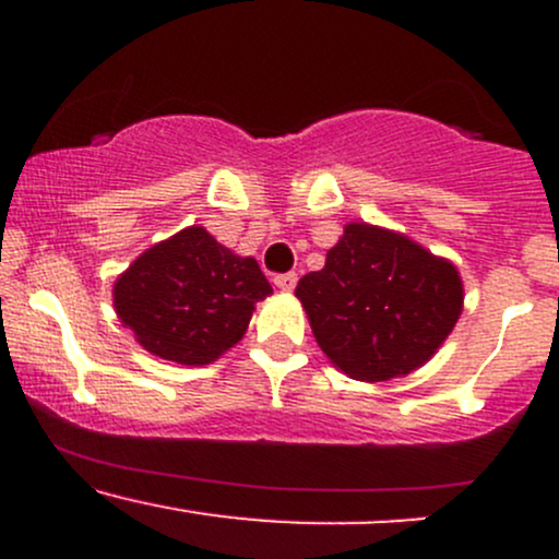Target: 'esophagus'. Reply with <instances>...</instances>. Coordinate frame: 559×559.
I'll return each mask as SVG.
<instances>
[{"instance_id":"34e87169","label":"esophagus","mask_w":559,"mask_h":559,"mask_svg":"<svg viewBox=\"0 0 559 559\" xmlns=\"http://www.w3.org/2000/svg\"><path fill=\"white\" fill-rule=\"evenodd\" d=\"M273 284L278 286L281 292H292V288L297 286V273H281V275H275Z\"/></svg>"}]
</instances>
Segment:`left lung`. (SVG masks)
<instances>
[{
  "instance_id": "8db88e82",
  "label": "left lung",
  "mask_w": 559,
  "mask_h": 559,
  "mask_svg": "<svg viewBox=\"0 0 559 559\" xmlns=\"http://www.w3.org/2000/svg\"><path fill=\"white\" fill-rule=\"evenodd\" d=\"M294 294L333 368L365 383L423 368L465 301L454 262L370 223H346L325 265L301 275Z\"/></svg>"
}]
</instances>
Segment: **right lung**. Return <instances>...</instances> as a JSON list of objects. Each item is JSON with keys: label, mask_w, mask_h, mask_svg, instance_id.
<instances>
[{"label": "right lung", "mask_w": 559, "mask_h": 559, "mask_svg": "<svg viewBox=\"0 0 559 559\" xmlns=\"http://www.w3.org/2000/svg\"><path fill=\"white\" fill-rule=\"evenodd\" d=\"M273 288L258 260L234 254L202 226L141 252L112 286L118 320L159 360L215 362L249 329Z\"/></svg>", "instance_id": "1"}]
</instances>
